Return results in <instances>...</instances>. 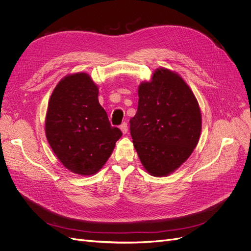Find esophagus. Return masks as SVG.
I'll list each match as a JSON object with an SVG mask.
<instances>
[{"label": "esophagus", "instance_id": "obj_1", "mask_svg": "<svg viewBox=\"0 0 251 251\" xmlns=\"http://www.w3.org/2000/svg\"><path fill=\"white\" fill-rule=\"evenodd\" d=\"M120 129H121V131H122V133L123 134H127V132H128V126H127V123H122V125L120 126Z\"/></svg>", "mask_w": 251, "mask_h": 251}]
</instances>
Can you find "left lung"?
Masks as SVG:
<instances>
[{
    "instance_id": "left-lung-1",
    "label": "left lung",
    "mask_w": 251,
    "mask_h": 251,
    "mask_svg": "<svg viewBox=\"0 0 251 251\" xmlns=\"http://www.w3.org/2000/svg\"><path fill=\"white\" fill-rule=\"evenodd\" d=\"M138 108L130 132L139 160L154 177L174 173L193 152L201 112L193 91L176 72L161 67L138 86Z\"/></svg>"
}]
</instances>
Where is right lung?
Wrapping results in <instances>:
<instances>
[{
	"label": "right lung",
	"instance_id": "1",
	"mask_svg": "<svg viewBox=\"0 0 251 251\" xmlns=\"http://www.w3.org/2000/svg\"><path fill=\"white\" fill-rule=\"evenodd\" d=\"M45 131L62 165L81 176L98 173L122 136L99 102V86L84 72L63 77L52 90Z\"/></svg>",
	"mask_w": 251,
	"mask_h": 251
}]
</instances>
